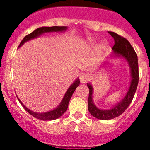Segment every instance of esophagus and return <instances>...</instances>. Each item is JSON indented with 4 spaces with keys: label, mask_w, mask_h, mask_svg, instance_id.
Instances as JSON below:
<instances>
[{
    "label": "esophagus",
    "mask_w": 150,
    "mask_h": 150,
    "mask_svg": "<svg viewBox=\"0 0 150 150\" xmlns=\"http://www.w3.org/2000/svg\"><path fill=\"white\" fill-rule=\"evenodd\" d=\"M88 79V75L87 74H82L80 76H79V80L82 83H86Z\"/></svg>",
    "instance_id": "esophagus-1"
}]
</instances>
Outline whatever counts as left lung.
Masks as SVG:
<instances>
[{
	"label": "left lung",
	"instance_id": "left-lung-1",
	"mask_svg": "<svg viewBox=\"0 0 150 150\" xmlns=\"http://www.w3.org/2000/svg\"><path fill=\"white\" fill-rule=\"evenodd\" d=\"M110 34L114 39V46L112 47V52L111 57H118L126 60L131 70V83L124 98L121 100L112 108L108 110L99 109L95 105L93 101V87L91 83H87V86L89 88V95L88 98V110L94 117L102 120H109L118 117L122 114L128 108L134 98L135 91L137 89L139 81L138 62L137 54L125 38H122L116 33L109 31Z\"/></svg>",
	"mask_w": 150,
	"mask_h": 150
}]
</instances>
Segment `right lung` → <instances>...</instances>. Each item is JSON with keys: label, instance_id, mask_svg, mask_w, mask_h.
I'll use <instances>...</instances> for the list:
<instances>
[{"label": "right lung", "instance_id": "add662e5", "mask_svg": "<svg viewBox=\"0 0 150 150\" xmlns=\"http://www.w3.org/2000/svg\"><path fill=\"white\" fill-rule=\"evenodd\" d=\"M67 29V27L66 26H53V27H41L39 28H37L36 30H34L33 32H31L30 34L26 35L25 38H23L22 41H21L20 44L18 46V48L22 46L24 43L27 42V41L30 40L34 39V38H38L39 36H40L41 34H44V33L47 32H62V31H65ZM80 81H79V79H77L75 80V81L73 83V84H71V86L68 88V89L66 91L65 95L64 96L63 99L61 101V103L59 104V105L55 108L52 110L48 111V112H33L32 110H29L28 108L25 107L22 104L21 100H19V98H18V100H19L22 105L23 106V107L25 108L26 111H27L28 113H30L31 116H33L34 117L37 118L38 120H43V121H50V120H56L58 118L61 117L62 116V114H64V112L67 110V107H68V104L69 101L71 100V97H72L73 93L74 92L75 89L77 88V86H79Z\"/></svg>", "mask_w": 150, "mask_h": 150}]
</instances>
